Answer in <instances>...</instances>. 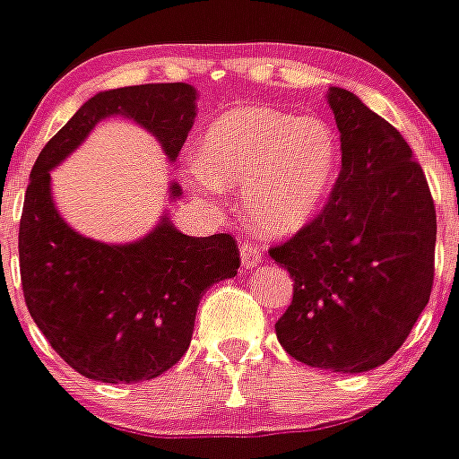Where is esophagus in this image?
<instances>
[{"label": "esophagus", "instance_id": "esophagus-1", "mask_svg": "<svg viewBox=\"0 0 459 459\" xmlns=\"http://www.w3.org/2000/svg\"><path fill=\"white\" fill-rule=\"evenodd\" d=\"M264 249L252 245V242H242L240 245V262L245 268H256L262 264Z\"/></svg>", "mask_w": 459, "mask_h": 459}]
</instances>
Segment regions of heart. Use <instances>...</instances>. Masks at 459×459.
<instances>
[{"instance_id": "b5f03b06", "label": "heart", "mask_w": 459, "mask_h": 459, "mask_svg": "<svg viewBox=\"0 0 459 459\" xmlns=\"http://www.w3.org/2000/svg\"><path fill=\"white\" fill-rule=\"evenodd\" d=\"M337 169L339 139L325 120L242 106L204 129L191 184L203 193L242 184L249 226L288 236L318 214Z\"/></svg>"}]
</instances>
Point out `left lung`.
<instances>
[{
    "mask_svg": "<svg viewBox=\"0 0 459 459\" xmlns=\"http://www.w3.org/2000/svg\"><path fill=\"white\" fill-rule=\"evenodd\" d=\"M325 99L342 171L325 210L271 249L294 281L275 334L299 363L356 375L386 363L429 301L436 210L401 132L346 89Z\"/></svg>",
    "mask_w": 459,
    "mask_h": 459,
    "instance_id": "obj_1",
    "label": "left lung"
}]
</instances>
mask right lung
<instances>
[{
  "instance_id": "obj_1",
  "label": "right lung",
  "mask_w": 459,
  "mask_h": 459,
  "mask_svg": "<svg viewBox=\"0 0 459 459\" xmlns=\"http://www.w3.org/2000/svg\"><path fill=\"white\" fill-rule=\"evenodd\" d=\"M134 120L174 162L197 115L186 82L99 91L48 141L30 171L18 255L28 311L70 368L108 385H132L169 370L191 346L197 304L214 282L233 278L240 252L229 233L184 236L162 214L134 242L77 233L51 195L61 165L108 117ZM181 186L169 184V200Z\"/></svg>"
}]
</instances>
